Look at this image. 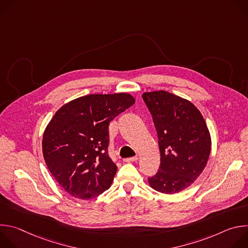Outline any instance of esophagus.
<instances>
[{
  "label": "esophagus",
  "instance_id": "obj_1",
  "mask_svg": "<svg viewBox=\"0 0 248 248\" xmlns=\"http://www.w3.org/2000/svg\"><path fill=\"white\" fill-rule=\"evenodd\" d=\"M137 160H138V157H137V156H135V157L126 158V159H124V162H126V163H130V162H136Z\"/></svg>",
  "mask_w": 248,
  "mask_h": 248
}]
</instances>
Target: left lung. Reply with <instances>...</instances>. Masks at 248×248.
Masks as SVG:
<instances>
[{
  "label": "left lung",
  "mask_w": 248,
  "mask_h": 248,
  "mask_svg": "<svg viewBox=\"0 0 248 248\" xmlns=\"http://www.w3.org/2000/svg\"><path fill=\"white\" fill-rule=\"evenodd\" d=\"M142 98L157 130L161 154L158 172L148 179L162 193H178L203 171L211 152V136L200 111L188 100L160 90Z\"/></svg>",
  "instance_id": "1"
}]
</instances>
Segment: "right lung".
<instances>
[{"mask_svg":"<svg viewBox=\"0 0 248 248\" xmlns=\"http://www.w3.org/2000/svg\"><path fill=\"white\" fill-rule=\"evenodd\" d=\"M134 103L128 93L90 94L56 112L42 150L51 174L67 193L88 200L111 186L118 168L108 155L109 124Z\"/></svg>","mask_w":248,"mask_h":248,"instance_id":"1","label":"right lung"}]
</instances>
